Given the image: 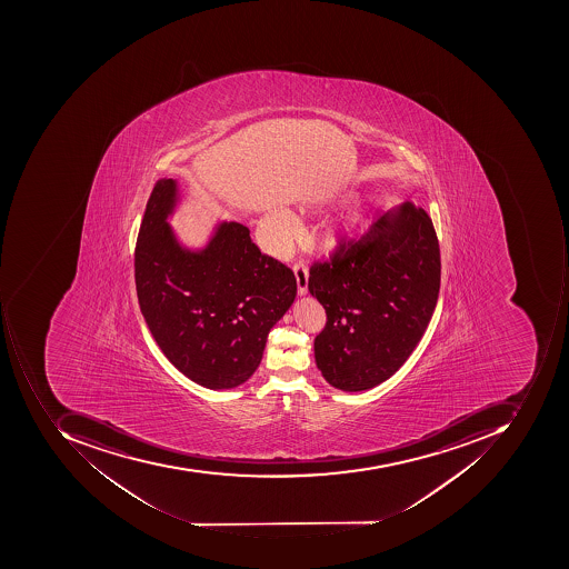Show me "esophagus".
<instances>
[{
	"label": "esophagus",
	"instance_id": "esophagus-1",
	"mask_svg": "<svg viewBox=\"0 0 569 569\" xmlns=\"http://www.w3.org/2000/svg\"><path fill=\"white\" fill-rule=\"evenodd\" d=\"M293 273H296V282H298L299 296H305V293H308V264H306L305 261H298V263H293Z\"/></svg>",
	"mask_w": 569,
	"mask_h": 569
}]
</instances>
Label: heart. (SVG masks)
Instances as JSON below:
<instances>
[{
	"instance_id": "1",
	"label": "heart",
	"mask_w": 569,
	"mask_h": 569,
	"mask_svg": "<svg viewBox=\"0 0 569 569\" xmlns=\"http://www.w3.org/2000/svg\"><path fill=\"white\" fill-rule=\"evenodd\" d=\"M369 209H357L356 212L347 216L342 222L331 227L328 232V241H349L357 232L366 226L369 220ZM268 231L271 234V242L276 244V248L283 249L289 244L290 239L296 234V222H293L292 216L286 210H273L267 219Z\"/></svg>"
}]
</instances>
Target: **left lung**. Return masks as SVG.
Here are the masks:
<instances>
[{
  "label": "left lung",
  "mask_w": 569,
  "mask_h": 569,
  "mask_svg": "<svg viewBox=\"0 0 569 569\" xmlns=\"http://www.w3.org/2000/svg\"><path fill=\"white\" fill-rule=\"evenodd\" d=\"M441 283L438 236L412 201L338 241L316 261L308 289L327 311L316 366L331 387L362 391L393 376L431 321Z\"/></svg>",
  "instance_id": "8db88e82"
}]
</instances>
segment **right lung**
<instances>
[{"mask_svg":"<svg viewBox=\"0 0 569 569\" xmlns=\"http://www.w3.org/2000/svg\"><path fill=\"white\" fill-rule=\"evenodd\" d=\"M174 203L176 181H157L134 246L141 315L163 356L191 381L238 387L257 371L271 327L296 299V277L238 222H223L200 253L186 251L166 222Z\"/></svg>","mask_w":569,"mask_h":569,"instance_id":"right-lung-1","label":"right lung"}]
</instances>
